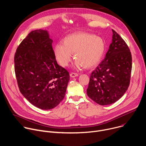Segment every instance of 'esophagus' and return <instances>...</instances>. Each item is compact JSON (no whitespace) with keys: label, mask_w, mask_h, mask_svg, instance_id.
Returning <instances> with one entry per match:
<instances>
[{"label":"esophagus","mask_w":146,"mask_h":146,"mask_svg":"<svg viewBox=\"0 0 146 146\" xmlns=\"http://www.w3.org/2000/svg\"><path fill=\"white\" fill-rule=\"evenodd\" d=\"M70 76L71 77H73H73H76L78 76V74L76 73H71L70 74Z\"/></svg>","instance_id":"34e87169"}]
</instances>
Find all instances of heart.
<instances>
[{
    "label": "heart",
    "instance_id": "b5f03b06",
    "mask_svg": "<svg viewBox=\"0 0 146 146\" xmlns=\"http://www.w3.org/2000/svg\"><path fill=\"white\" fill-rule=\"evenodd\" d=\"M106 49L104 40L100 37L87 33H77L66 36L63 43H58L54 47L56 60L62 66H67L72 59L76 58L74 68H91L100 61Z\"/></svg>",
    "mask_w": 146,
    "mask_h": 146
}]
</instances>
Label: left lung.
Masks as SVG:
<instances>
[{
  "label": "left lung",
  "instance_id": "obj_1",
  "mask_svg": "<svg viewBox=\"0 0 146 146\" xmlns=\"http://www.w3.org/2000/svg\"><path fill=\"white\" fill-rule=\"evenodd\" d=\"M112 43L103 61L91 73L87 94L101 106L119 100L129 85L132 56L123 39L113 30Z\"/></svg>",
  "mask_w": 146,
  "mask_h": 146
}]
</instances>
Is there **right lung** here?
Segmentation results:
<instances>
[{"label": "right lung", "instance_id": "add662e5", "mask_svg": "<svg viewBox=\"0 0 146 146\" xmlns=\"http://www.w3.org/2000/svg\"><path fill=\"white\" fill-rule=\"evenodd\" d=\"M52 42L47 31H32L14 57L21 93L33 106L44 110L55 108L63 100L70 80L69 72L57 62Z\"/></svg>", "mask_w": 146, "mask_h": 146}]
</instances>
